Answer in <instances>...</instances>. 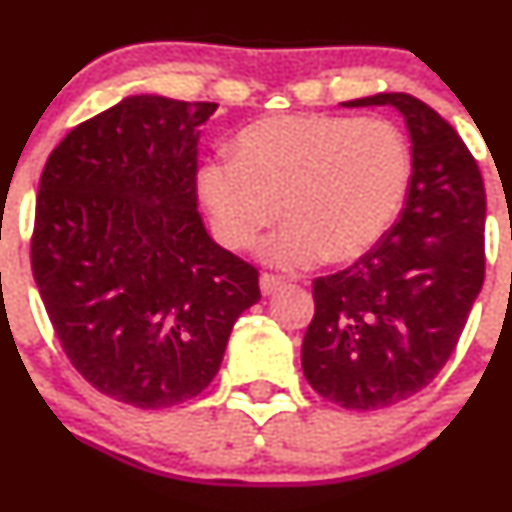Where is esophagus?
I'll return each instance as SVG.
<instances>
[{"instance_id":"34e87169","label":"esophagus","mask_w":512,"mask_h":512,"mask_svg":"<svg viewBox=\"0 0 512 512\" xmlns=\"http://www.w3.org/2000/svg\"><path fill=\"white\" fill-rule=\"evenodd\" d=\"M282 285H285V280H282L280 275H272V272H262L260 275V289L262 294H272L277 292Z\"/></svg>"}]
</instances>
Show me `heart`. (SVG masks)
<instances>
[{
  "instance_id": "1",
  "label": "heart",
  "mask_w": 512,
  "mask_h": 512,
  "mask_svg": "<svg viewBox=\"0 0 512 512\" xmlns=\"http://www.w3.org/2000/svg\"><path fill=\"white\" fill-rule=\"evenodd\" d=\"M411 153L386 121L277 116L242 128L235 158L200 168L198 188L230 250H250L282 218L265 260L297 270L352 262L381 240L404 205Z\"/></svg>"
}]
</instances>
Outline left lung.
Here are the masks:
<instances>
[{"label":"left lung","mask_w":512,"mask_h":512,"mask_svg":"<svg viewBox=\"0 0 512 512\" xmlns=\"http://www.w3.org/2000/svg\"><path fill=\"white\" fill-rule=\"evenodd\" d=\"M344 106L399 108L414 170L391 230L352 267L312 282L302 369L332 404L376 411L426 389L461 339L485 277V188L461 136L418 98Z\"/></svg>","instance_id":"obj_1"}]
</instances>
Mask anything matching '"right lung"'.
Segmentation results:
<instances>
[{
  "mask_svg": "<svg viewBox=\"0 0 512 512\" xmlns=\"http://www.w3.org/2000/svg\"><path fill=\"white\" fill-rule=\"evenodd\" d=\"M218 103L128 96L49 153L32 272L71 366L101 394L168 409L218 374L260 272L198 213V138Z\"/></svg>",
  "mask_w": 512,
  "mask_h": 512,
  "instance_id": "right-lung-1",
  "label": "right lung"
}]
</instances>
